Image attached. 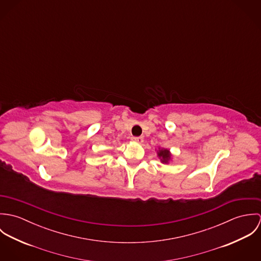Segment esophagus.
Listing matches in <instances>:
<instances>
[{
  "mask_svg": "<svg viewBox=\"0 0 261 261\" xmlns=\"http://www.w3.org/2000/svg\"><path fill=\"white\" fill-rule=\"evenodd\" d=\"M132 140H133L134 142H137V143H139V144H142V143H144V138H143V137H134Z\"/></svg>",
  "mask_w": 261,
  "mask_h": 261,
  "instance_id": "1",
  "label": "esophagus"
}]
</instances>
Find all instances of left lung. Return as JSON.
Here are the masks:
<instances>
[{"label": "left lung", "mask_w": 261, "mask_h": 261, "mask_svg": "<svg viewBox=\"0 0 261 261\" xmlns=\"http://www.w3.org/2000/svg\"><path fill=\"white\" fill-rule=\"evenodd\" d=\"M156 153L163 164H169V162L172 160V156H173L169 149H164V148H162V149L159 148V149L156 150Z\"/></svg>", "instance_id": "8db88e82"}]
</instances>
